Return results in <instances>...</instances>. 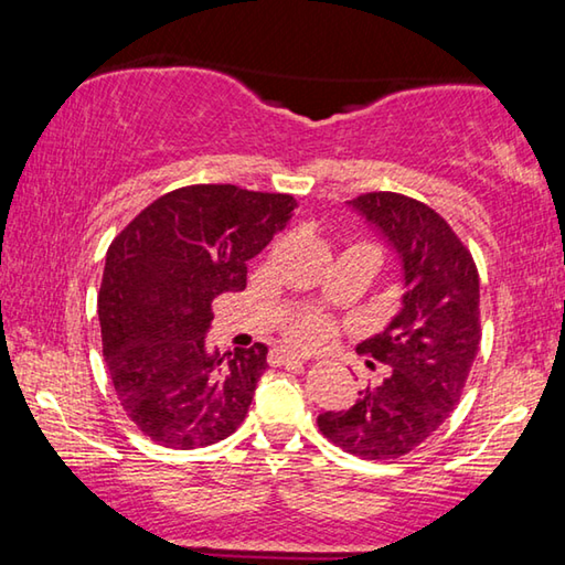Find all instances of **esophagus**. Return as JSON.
Returning <instances> with one entry per match:
<instances>
[{"mask_svg":"<svg viewBox=\"0 0 565 565\" xmlns=\"http://www.w3.org/2000/svg\"><path fill=\"white\" fill-rule=\"evenodd\" d=\"M271 359H274L276 363H286V361H306V359H309V353H303V351H294V349H286V347H276V349L271 351Z\"/></svg>","mask_w":565,"mask_h":565,"instance_id":"1","label":"esophagus"}]
</instances>
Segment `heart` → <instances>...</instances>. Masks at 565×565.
<instances>
[{
	"instance_id": "1",
	"label": "heart",
	"mask_w": 565,
	"mask_h": 565,
	"mask_svg": "<svg viewBox=\"0 0 565 565\" xmlns=\"http://www.w3.org/2000/svg\"><path fill=\"white\" fill-rule=\"evenodd\" d=\"M286 333L294 341L306 343V347H319V343H327L331 337V321L319 311H303L286 323Z\"/></svg>"
}]
</instances>
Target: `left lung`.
I'll list each match as a JSON object with an SVG mask.
<instances>
[{
	"label": "left lung",
	"mask_w": 565,
	"mask_h": 565,
	"mask_svg": "<svg viewBox=\"0 0 565 565\" xmlns=\"http://www.w3.org/2000/svg\"><path fill=\"white\" fill-rule=\"evenodd\" d=\"M349 204L396 248L404 296L388 327L359 343L388 369L386 379L359 391L351 408L317 420L343 451L391 461L424 444L461 401L481 343L478 269L446 218L418 199L369 191Z\"/></svg>",
	"instance_id": "1"
}]
</instances>
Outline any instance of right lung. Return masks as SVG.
I'll use <instances>...</instances> for the list:
<instances>
[{"label": "right lung", "instance_id": "right-lung-1", "mask_svg": "<svg viewBox=\"0 0 565 565\" xmlns=\"http://www.w3.org/2000/svg\"><path fill=\"white\" fill-rule=\"evenodd\" d=\"M296 199L234 184L169 191L114 236L99 289L102 353L134 426L167 448L232 436L266 371L264 343L209 353L212 301L246 289V262Z\"/></svg>", "mask_w": 565, "mask_h": 565}]
</instances>
